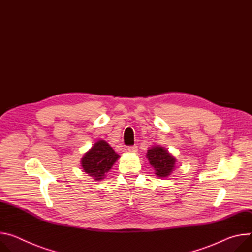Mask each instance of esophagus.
Wrapping results in <instances>:
<instances>
[{"label": "esophagus", "mask_w": 252, "mask_h": 252, "mask_svg": "<svg viewBox=\"0 0 252 252\" xmlns=\"http://www.w3.org/2000/svg\"><path fill=\"white\" fill-rule=\"evenodd\" d=\"M128 151H129L130 153H136V152L138 151V147H137L136 145L130 146V147H128Z\"/></svg>", "instance_id": "obj_1"}]
</instances>
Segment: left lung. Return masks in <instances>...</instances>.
I'll return each mask as SVG.
<instances>
[{"label":"left lung","mask_w":252,"mask_h":252,"mask_svg":"<svg viewBox=\"0 0 252 252\" xmlns=\"http://www.w3.org/2000/svg\"><path fill=\"white\" fill-rule=\"evenodd\" d=\"M146 157L160 178H166L172 174L176 168V158L166 148L153 145L147 150Z\"/></svg>","instance_id":"obj_1"}]
</instances>
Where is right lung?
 <instances>
[{
	"mask_svg": "<svg viewBox=\"0 0 252 252\" xmlns=\"http://www.w3.org/2000/svg\"><path fill=\"white\" fill-rule=\"evenodd\" d=\"M120 158L105 140L96 141L81 158L83 171L95 181L103 180L112 166Z\"/></svg>",
	"mask_w": 252,
	"mask_h": 252,
	"instance_id": "right-lung-1",
	"label": "right lung"
}]
</instances>
